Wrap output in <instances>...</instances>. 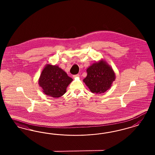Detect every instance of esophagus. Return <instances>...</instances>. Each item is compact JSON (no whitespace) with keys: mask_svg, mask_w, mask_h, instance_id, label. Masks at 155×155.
I'll list each match as a JSON object with an SVG mask.
<instances>
[{"mask_svg":"<svg viewBox=\"0 0 155 155\" xmlns=\"http://www.w3.org/2000/svg\"><path fill=\"white\" fill-rule=\"evenodd\" d=\"M73 78H77V77H80V74H76V75H74L73 76Z\"/></svg>","mask_w":155,"mask_h":155,"instance_id":"obj_1","label":"esophagus"}]
</instances>
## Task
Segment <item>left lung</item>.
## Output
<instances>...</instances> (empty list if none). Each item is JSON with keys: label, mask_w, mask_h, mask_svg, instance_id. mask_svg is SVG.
<instances>
[{"label": "left lung", "mask_w": 155, "mask_h": 155, "mask_svg": "<svg viewBox=\"0 0 155 155\" xmlns=\"http://www.w3.org/2000/svg\"><path fill=\"white\" fill-rule=\"evenodd\" d=\"M86 71L87 76L83 82L93 93L106 92L111 87L116 78L113 68L103 59L90 66Z\"/></svg>", "instance_id": "8db88e82"}]
</instances>
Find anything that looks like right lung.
Returning a JSON list of instances; mask_svg holds the SVG:
<instances>
[{"mask_svg":"<svg viewBox=\"0 0 155 155\" xmlns=\"http://www.w3.org/2000/svg\"><path fill=\"white\" fill-rule=\"evenodd\" d=\"M73 79L58 65L48 64L44 66L38 79L42 92L53 98H59L65 94Z\"/></svg>","mask_w":155,"mask_h":155,"instance_id":"obj_1","label":"right lung"}]
</instances>
